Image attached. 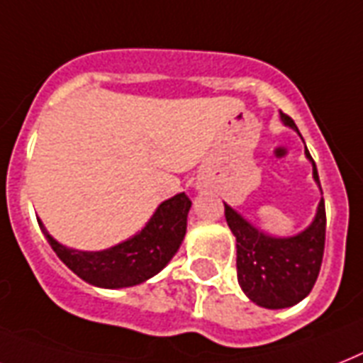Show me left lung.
Wrapping results in <instances>:
<instances>
[{
    "mask_svg": "<svg viewBox=\"0 0 363 363\" xmlns=\"http://www.w3.org/2000/svg\"><path fill=\"white\" fill-rule=\"evenodd\" d=\"M279 115L285 125L298 132L289 115L281 111ZM306 156L313 164V179L320 186L317 166L308 149ZM225 220L237 238L238 284L252 302L268 309L291 308L311 293L325 253V199H320L311 225L294 237H270L253 228L229 205H225Z\"/></svg>",
    "mask_w": 363,
    "mask_h": 363,
    "instance_id": "8db88e82",
    "label": "left lung"
}]
</instances>
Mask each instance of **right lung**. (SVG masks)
Here are the masks:
<instances>
[{
    "mask_svg": "<svg viewBox=\"0 0 363 363\" xmlns=\"http://www.w3.org/2000/svg\"><path fill=\"white\" fill-rule=\"evenodd\" d=\"M191 207L186 194H177L156 208L138 235L102 252H79L59 244L38 220L44 237L57 257L84 281L96 287L121 289L143 284L166 267L186 235Z\"/></svg>",
    "mask_w": 363,
    "mask_h": 363,
    "instance_id": "obj_1",
    "label": "right lung"
}]
</instances>
